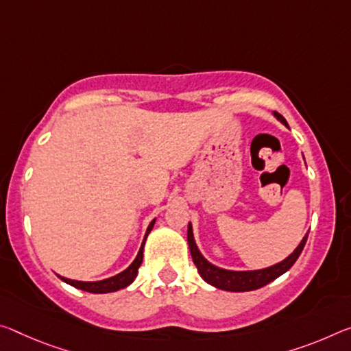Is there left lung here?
Wrapping results in <instances>:
<instances>
[{"mask_svg":"<svg viewBox=\"0 0 351 351\" xmlns=\"http://www.w3.org/2000/svg\"><path fill=\"white\" fill-rule=\"evenodd\" d=\"M274 115L281 121L282 125L289 128L285 117L278 112H274ZM308 234L309 232H306V236L303 237V241L300 242V245L293 250V253L289 254L285 261H281V263H278L275 265L267 267V269L247 270V271L220 269V267H217L214 264H210L209 261H206L204 256L199 253V250L195 243V239H193V231H192L191 223H189V230H187V243H189V248H191L193 264L197 265L199 276H202L206 282H209L210 286H214L217 289H221V291L247 292V291H256V289L264 287L265 285H269V282L276 280L278 276L286 274V271L295 264L298 256L302 254L304 243L308 241Z\"/></svg>","mask_w":351,"mask_h":351,"instance_id":"8db88e82","label":"left lung"}]
</instances>
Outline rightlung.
Returning a JSON list of instances; mask_svg holds the SVG:
<instances>
[{
  "instance_id": "add662e5",
  "label": "right lung",
  "mask_w": 351,
  "mask_h": 351,
  "mask_svg": "<svg viewBox=\"0 0 351 351\" xmlns=\"http://www.w3.org/2000/svg\"><path fill=\"white\" fill-rule=\"evenodd\" d=\"M154 221H156V219L147 228L145 237H143V242L141 245V250H138V253L136 256V259L132 261V264L128 267L126 270L121 271V274L110 276V278H106V280H101V281H76V280H69V278H64V276H59V278L64 282H66V285L73 286L76 289H81V291L90 292V293H109V292L120 291V289H125L126 286H130L131 282L136 280L138 267H141V264H142L143 245H145V241H147V236L149 234V231L153 230Z\"/></svg>"
}]
</instances>
